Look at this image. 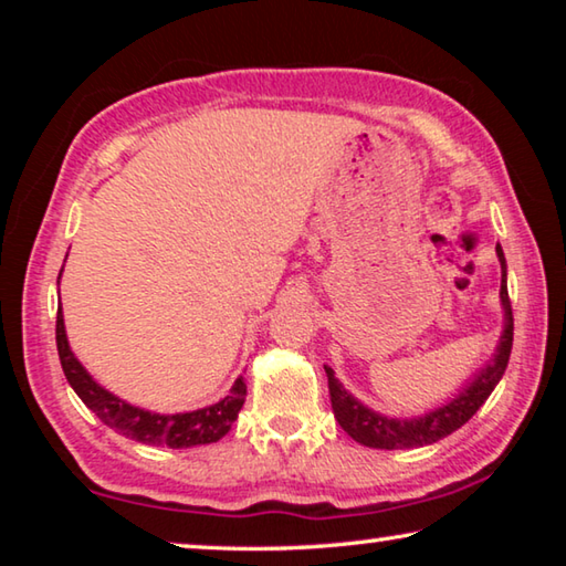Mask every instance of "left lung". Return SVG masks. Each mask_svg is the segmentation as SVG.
<instances>
[{
    "label": "left lung",
    "instance_id": "8db88e82",
    "mask_svg": "<svg viewBox=\"0 0 566 566\" xmlns=\"http://www.w3.org/2000/svg\"><path fill=\"white\" fill-rule=\"evenodd\" d=\"M496 254L502 262V306H504V334L500 339V349H496L494 359L486 364L472 385H469L462 395L449 401V405L439 407L429 415L419 419H387L377 415V411L359 405L347 389H344L337 379H334L332 367L324 364L329 381V399L334 419L347 432L354 442L375 449H407V447H424L434 444L439 439L457 432L459 427L467 424L469 419L476 415V409L484 405L486 397L492 395L494 387L500 385L506 364H510L512 354V339H514V317H512V302L510 292H506V264L504 252L496 244Z\"/></svg>",
    "mask_w": 566,
    "mask_h": 566
}]
</instances>
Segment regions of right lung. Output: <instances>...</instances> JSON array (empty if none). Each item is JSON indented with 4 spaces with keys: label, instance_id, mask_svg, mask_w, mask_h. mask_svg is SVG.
Listing matches in <instances>:
<instances>
[{
    "label": "right lung",
    "instance_id": "right-lung-1",
    "mask_svg": "<svg viewBox=\"0 0 566 566\" xmlns=\"http://www.w3.org/2000/svg\"><path fill=\"white\" fill-rule=\"evenodd\" d=\"M56 352H60L66 381H70L84 405H87L104 424L114 429V432H119L142 444H167L171 449H185L219 442V439L232 429L234 419L239 417V409H242L247 399L244 377H239L232 389H229V395L224 399H219L217 405L197 411H185V415H151V411L127 405V401L109 395L107 389H102L97 381L87 375V369L76 361L64 334L62 306L56 310Z\"/></svg>",
    "mask_w": 566,
    "mask_h": 566
}]
</instances>
